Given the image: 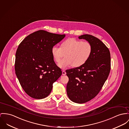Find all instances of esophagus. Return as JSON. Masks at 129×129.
Segmentation results:
<instances>
[{
	"mask_svg": "<svg viewBox=\"0 0 129 129\" xmlns=\"http://www.w3.org/2000/svg\"><path fill=\"white\" fill-rule=\"evenodd\" d=\"M66 74V72H65L64 70H63V71H62V75H65Z\"/></svg>",
	"mask_w": 129,
	"mask_h": 129,
	"instance_id": "esophagus-1",
	"label": "esophagus"
}]
</instances>
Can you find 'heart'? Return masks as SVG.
I'll use <instances>...</instances> for the list:
<instances>
[{
	"mask_svg": "<svg viewBox=\"0 0 129 129\" xmlns=\"http://www.w3.org/2000/svg\"><path fill=\"white\" fill-rule=\"evenodd\" d=\"M92 50V46L88 42L72 38L64 41L61 47H53L51 53L57 63L65 53L66 57L59 64L60 68L64 69L70 65L79 67L84 65L90 58Z\"/></svg>",
	"mask_w": 129,
	"mask_h": 129,
	"instance_id": "b5f03b06",
	"label": "heart"
}]
</instances>
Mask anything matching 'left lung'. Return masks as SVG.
<instances>
[{
	"instance_id": "1",
	"label": "left lung",
	"mask_w": 129,
	"mask_h": 129,
	"mask_svg": "<svg viewBox=\"0 0 129 129\" xmlns=\"http://www.w3.org/2000/svg\"><path fill=\"white\" fill-rule=\"evenodd\" d=\"M92 46L89 60L82 66L66 70L69 78L67 93L72 101L79 104L87 102L99 93L110 71V54L107 47L98 38L88 34L79 37Z\"/></svg>"
}]
</instances>
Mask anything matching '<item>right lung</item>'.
Wrapping results in <instances>:
<instances>
[{"instance_id":"right-lung-1","label":"right lung","mask_w":129,"mask_h":129,"mask_svg":"<svg viewBox=\"0 0 129 129\" xmlns=\"http://www.w3.org/2000/svg\"><path fill=\"white\" fill-rule=\"evenodd\" d=\"M65 37V34L40 30L20 43L16 53L15 73L22 89L31 98L47 97L53 83L61 76V69L54 62L51 49Z\"/></svg>"}]
</instances>
